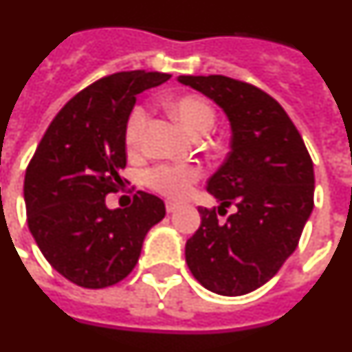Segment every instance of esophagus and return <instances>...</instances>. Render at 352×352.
Returning <instances> with one entry per match:
<instances>
[{
    "mask_svg": "<svg viewBox=\"0 0 352 352\" xmlns=\"http://www.w3.org/2000/svg\"><path fill=\"white\" fill-rule=\"evenodd\" d=\"M179 209V204L175 202H166V211L168 212H175Z\"/></svg>",
    "mask_w": 352,
    "mask_h": 352,
    "instance_id": "esophagus-1",
    "label": "esophagus"
}]
</instances>
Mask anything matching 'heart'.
Returning a JSON list of instances; mask_svg holds the SVG:
<instances>
[{
	"label": "heart",
	"instance_id": "obj_1",
	"mask_svg": "<svg viewBox=\"0 0 352 352\" xmlns=\"http://www.w3.org/2000/svg\"><path fill=\"white\" fill-rule=\"evenodd\" d=\"M171 116L175 118L186 131L193 135H202L214 125V109L208 100L184 94L168 102ZM148 112L143 105H138L131 111L125 123V144L126 148L134 152L140 148L141 135L146 125ZM200 179V170L195 164H159L150 168L144 173L143 181L150 190L164 195L168 199H184L190 193L191 186Z\"/></svg>",
	"mask_w": 352,
	"mask_h": 352
}]
</instances>
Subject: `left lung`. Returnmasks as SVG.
<instances>
[{
    "instance_id": "obj_1",
    "label": "left lung",
    "mask_w": 352,
    "mask_h": 352,
    "mask_svg": "<svg viewBox=\"0 0 352 352\" xmlns=\"http://www.w3.org/2000/svg\"><path fill=\"white\" fill-rule=\"evenodd\" d=\"M177 80L223 109L232 131L231 152L208 181V191L220 200L218 212L199 208L202 221L186 241V263L209 292L250 294L299 245L313 211V161L285 109L256 85L223 75ZM231 203L236 211L218 222Z\"/></svg>"
}]
</instances>
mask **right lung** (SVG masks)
Instances as JSON below:
<instances>
[{
	"instance_id": "add662e5",
	"label": "right lung",
	"mask_w": 352,
	"mask_h": 352,
	"mask_svg": "<svg viewBox=\"0 0 352 352\" xmlns=\"http://www.w3.org/2000/svg\"><path fill=\"white\" fill-rule=\"evenodd\" d=\"M170 76L120 71L85 87L53 118L26 168L28 229L50 265L82 288L98 290L125 279L146 232L166 214L164 202L144 191L125 209H109L105 197L123 182V134L135 94Z\"/></svg>"
}]
</instances>
